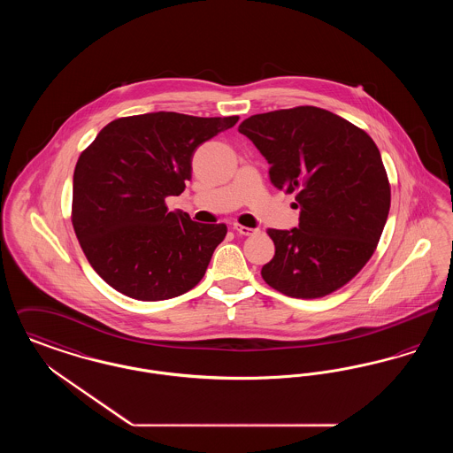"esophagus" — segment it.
Masks as SVG:
<instances>
[{
	"label": "esophagus",
	"mask_w": 453,
	"mask_h": 453,
	"mask_svg": "<svg viewBox=\"0 0 453 453\" xmlns=\"http://www.w3.org/2000/svg\"><path fill=\"white\" fill-rule=\"evenodd\" d=\"M233 229L236 231L237 234H241V236H253V234H257V233H258V229H253V227H246V226H242V224H237V222L233 224Z\"/></svg>",
	"instance_id": "obj_1"
}]
</instances>
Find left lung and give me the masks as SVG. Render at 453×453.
Wrapping results in <instances>:
<instances>
[{"label":"left lung","mask_w":453,"mask_h":453,"mask_svg":"<svg viewBox=\"0 0 453 453\" xmlns=\"http://www.w3.org/2000/svg\"><path fill=\"white\" fill-rule=\"evenodd\" d=\"M239 132L270 163L273 187L296 192L301 209L299 227L266 231L275 257L263 265V280L296 299L336 292L372 258L388 220L379 148L365 130L309 105L251 115Z\"/></svg>","instance_id":"8db88e82"}]
</instances>
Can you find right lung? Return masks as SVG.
I'll return each instance as SVG.
<instances>
[{"instance_id": "obj_1", "label": "right lung", "mask_w": 453, "mask_h": 453, "mask_svg": "<svg viewBox=\"0 0 453 453\" xmlns=\"http://www.w3.org/2000/svg\"><path fill=\"white\" fill-rule=\"evenodd\" d=\"M237 120L176 111L130 115L110 122L81 152L71 222L89 265L117 292L165 301L203 279L227 226L172 212L166 196L185 190L195 150Z\"/></svg>"}]
</instances>
